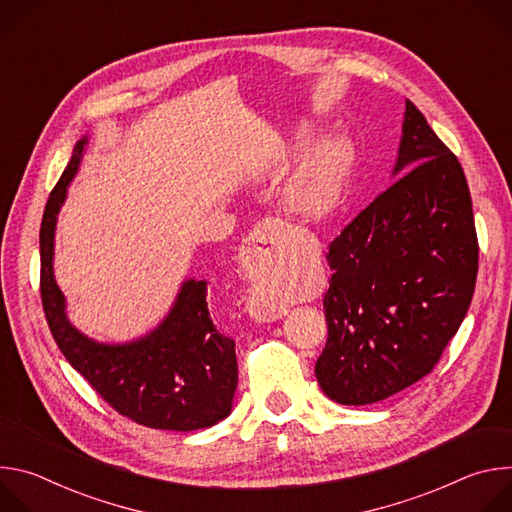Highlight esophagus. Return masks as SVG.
<instances>
[{
  "instance_id": "obj_1",
  "label": "esophagus",
  "mask_w": 512,
  "mask_h": 512,
  "mask_svg": "<svg viewBox=\"0 0 512 512\" xmlns=\"http://www.w3.org/2000/svg\"><path fill=\"white\" fill-rule=\"evenodd\" d=\"M289 225L281 218H265L241 247V265L249 279H259L267 269L277 263L285 245ZM249 312L257 322H275L283 316V310L275 304H249Z\"/></svg>"
}]
</instances>
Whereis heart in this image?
Returning a JSON list of instances; mask_svg holds the SVG:
<instances>
[{
  "label": "heart",
  "instance_id": "obj_1",
  "mask_svg": "<svg viewBox=\"0 0 512 512\" xmlns=\"http://www.w3.org/2000/svg\"><path fill=\"white\" fill-rule=\"evenodd\" d=\"M314 141V129L310 125H302L296 129L269 162L265 174L275 178L281 176L291 164H294ZM344 180V145L336 139L320 143L318 148L302 162L296 174L289 178L285 188L287 204L296 212L320 218L328 214L340 194Z\"/></svg>",
  "mask_w": 512,
  "mask_h": 512
}]
</instances>
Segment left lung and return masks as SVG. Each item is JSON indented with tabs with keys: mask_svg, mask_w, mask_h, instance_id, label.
<instances>
[{
	"mask_svg": "<svg viewBox=\"0 0 512 512\" xmlns=\"http://www.w3.org/2000/svg\"><path fill=\"white\" fill-rule=\"evenodd\" d=\"M397 178L330 243L322 391L383 401L431 373L470 308L478 239L458 158L405 103Z\"/></svg>",
	"mask_w": 512,
	"mask_h": 512,
	"instance_id": "1",
	"label": "left lung"
}]
</instances>
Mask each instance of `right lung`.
Instances as JSON below:
<instances>
[{"mask_svg": "<svg viewBox=\"0 0 512 512\" xmlns=\"http://www.w3.org/2000/svg\"><path fill=\"white\" fill-rule=\"evenodd\" d=\"M87 137L50 192L40 227V294L60 352L89 385L131 421L170 431H194L229 417L239 383L235 340L212 322L204 279H186L168 316L145 336L107 344L77 330L54 279V231L68 184L79 172Z\"/></svg>", "mask_w": 512, "mask_h": 512, "instance_id": "add662e5", "label": "right lung"}]
</instances>
